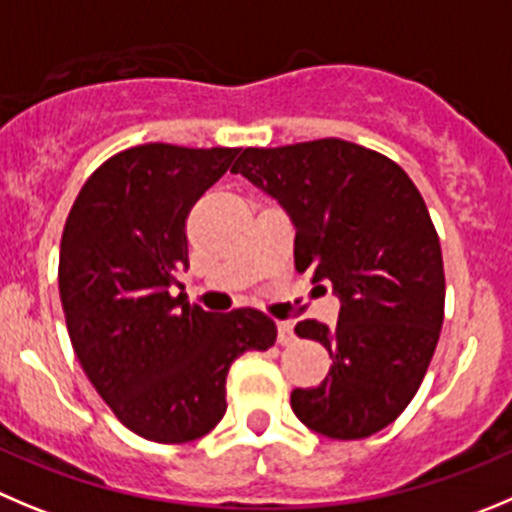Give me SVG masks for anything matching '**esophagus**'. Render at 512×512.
<instances>
[{
    "instance_id": "34e87169",
    "label": "esophagus",
    "mask_w": 512,
    "mask_h": 512,
    "mask_svg": "<svg viewBox=\"0 0 512 512\" xmlns=\"http://www.w3.org/2000/svg\"><path fill=\"white\" fill-rule=\"evenodd\" d=\"M295 341V333H293V323L290 321H280L278 323V343L280 346H288V343Z\"/></svg>"
}]
</instances>
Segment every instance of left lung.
Here are the masks:
<instances>
[{
  "mask_svg": "<svg viewBox=\"0 0 512 512\" xmlns=\"http://www.w3.org/2000/svg\"><path fill=\"white\" fill-rule=\"evenodd\" d=\"M295 222V270L341 298L338 323L300 321L333 358L326 381L290 407L313 432L364 439L422 386L444 318V265L422 194L389 156L341 141L245 148L234 166Z\"/></svg>",
  "mask_w": 512,
  "mask_h": 512,
  "instance_id": "obj_1",
  "label": "left lung"
}]
</instances>
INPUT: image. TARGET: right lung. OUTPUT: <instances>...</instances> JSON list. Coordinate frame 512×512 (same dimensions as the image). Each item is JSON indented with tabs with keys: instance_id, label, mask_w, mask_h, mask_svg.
<instances>
[{
	"instance_id": "1",
	"label": "right lung",
	"mask_w": 512,
	"mask_h": 512,
	"mask_svg": "<svg viewBox=\"0 0 512 512\" xmlns=\"http://www.w3.org/2000/svg\"><path fill=\"white\" fill-rule=\"evenodd\" d=\"M240 148L143 143L80 189L60 242L70 343L100 399L159 444L204 437L227 412V371L278 328L255 308L207 313L174 295L189 265L186 217Z\"/></svg>"
}]
</instances>
